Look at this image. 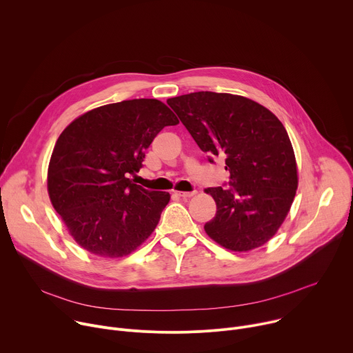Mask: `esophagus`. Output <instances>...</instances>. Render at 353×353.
Segmentation results:
<instances>
[{
  "label": "esophagus",
  "mask_w": 353,
  "mask_h": 353,
  "mask_svg": "<svg viewBox=\"0 0 353 353\" xmlns=\"http://www.w3.org/2000/svg\"><path fill=\"white\" fill-rule=\"evenodd\" d=\"M174 194H176L177 196H180V198H190V196H192L195 192H194V191H174Z\"/></svg>",
  "instance_id": "obj_1"
}]
</instances>
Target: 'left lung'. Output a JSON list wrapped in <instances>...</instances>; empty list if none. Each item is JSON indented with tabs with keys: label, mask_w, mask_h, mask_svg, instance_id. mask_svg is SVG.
<instances>
[{
	"label": "left lung",
	"mask_w": 353,
	"mask_h": 353,
	"mask_svg": "<svg viewBox=\"0 0 353 353\" xmlns=\"http://www.w3.org/2000/svg\"><path fill=\"white\" fill-rule=\"evenodd\" d=\"M196 145L225 159L230 187H210L216 215L207 234L232 251H250L271 240L297 190V165L283 124L254 100L232 93L194 92L168 99Z\"/></svg>",
	"instance_id": "8db88e82"
}]
</instances>
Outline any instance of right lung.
<instances>
[{"label":"right lung","instance_id":"1","mask_svg":"<svg viewBox=\"0 0 353 353\" xmlns=\"http://www.w3.org/2000/svg\"><path fill=\"white\" fill-rule=\"evenodd\" d=\"M179 124L157 99H132L89 110L59 137L47 170V191L70 234L90 254H131L159 223L170 194L128 179L166 125Z\"/></svg>","mask_w":353,"mask_h":353}]
</instances>
